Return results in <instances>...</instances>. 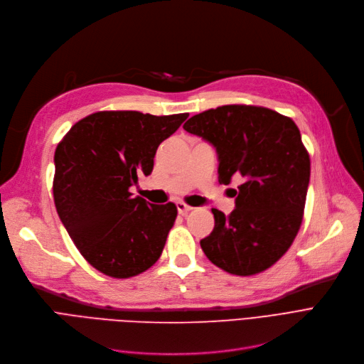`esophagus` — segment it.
Returning <instances> with one entry per match:
<instances>
[{
	"label": "esophagus",
	"instance_id": "esophagus-1",
	"mask_svg": "<svg viewBox=\"0 0 364 364\" xmlns=\"http://www.w3.org/2000/svg\"><path fill=\"white\" fill-rule=\"evenodd\" d=\"M176 207H178L179 215H186V213H189V212L193 210L191 205H188V204H185V203H182V201L176 203Z\"/></svg>",
	"mask_w": 364,
	"mask_h": 364
}]
</instances>
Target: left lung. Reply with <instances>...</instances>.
Listing matches in <instances>:
<instances>
[{
    "label": "left lung",
    "instance_id": "obj_1",
    "mask_svg": "<svg viewBox=\"0 0 364 364\" xmlns=\"http://www.w3.org/2000/svg\"><path fill=\"white\" fill-rule=\"evenodd\" d=\"M183 129L216 149L219 183L241 181L230 215L212 209L204 255L230 274L265 271L301 228L311 167L298 126L268 108L225 105L191 117Z\"/></svg>",
    "mask_w": 364,
    "mask_h": 364
}]
</instances>
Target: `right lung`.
I'll return each instance as SVG.
<instances>
[{
	"instance_id": "1",
	"label": "right lung",
	"mask_w": 364,
	"mask_h": 364,
	"mask_svg": "<svg viewBox=\"0 0 364 364\" xmlns=\"http://www.w3.org/2000/svg\"><path fill=\"white\" fill-rule=\"evenodd\" d=\"M188 114L102 111L80 119L55 152L58 215L80 253L114 279H129L159 261L178 209L133 197L151 175L159 145Z\"/></svg>"
}]
</instances>
